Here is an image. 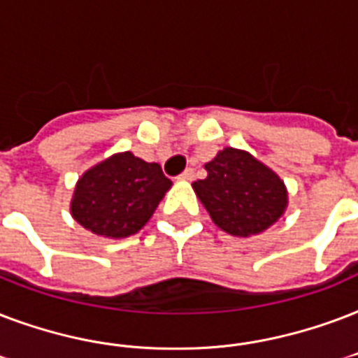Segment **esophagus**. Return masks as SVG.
I'll return each instance as SVG.
<instances>
[{
	"label": "esophagus",
	"instance_id": "obj_1",
	"mask_svg": "<svg viewBox=\"0 0 358 358\" xmlns=\"http://www.w3.org/2000/svg\"><path fill=\"white\" fill-rule=\"evenodd\" d=\"M177 179H179V181H192V179H194V170H192V168H187V170L182 171L181 176L177 177Z\"/></svg>",
	"mask_w": 358,
	"mask_h": 358
}]
</instances>
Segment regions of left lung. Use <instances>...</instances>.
I'll use <instances>...</instances> for the list:
<instances>
[{
    "label": "left lung",
    "instance_id": "8db88e82",
    "mask_svg": "<svg viewBox=\"0 0 358 358\" xmlns=\"http://www.w3.org/2000/svg\"><path fill=\"white\" fill-rule=\"evenodd\" d=\"M207 177L192 188L213 222L234 237L263 234L284 217L289 198L284 181L248 151L224 148L205 164Z\"/></svg>",
    "mask_w": 358,
    "mask_h": 358
}]
</instances>
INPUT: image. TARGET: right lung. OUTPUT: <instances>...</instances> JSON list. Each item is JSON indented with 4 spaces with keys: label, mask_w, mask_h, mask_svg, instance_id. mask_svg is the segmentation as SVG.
<instances>
[{
    "label": "right lung",
    "mask_w": 358,
    "mask_h": 358,
    "mask_svg": "<svg viewBox=\"0 0 358 358\" xmlns=\"http://www.w3.org/2000/svg\"><path fill=\"white\" fill-rule=\"evenodd\" d=\"M170 188L171 181L157 162L123 151L82 173L71 199V215L91 234L124 239L149 222Z\"/></svg>",
    "instance_id": "add662e5"
}]
</instances>
